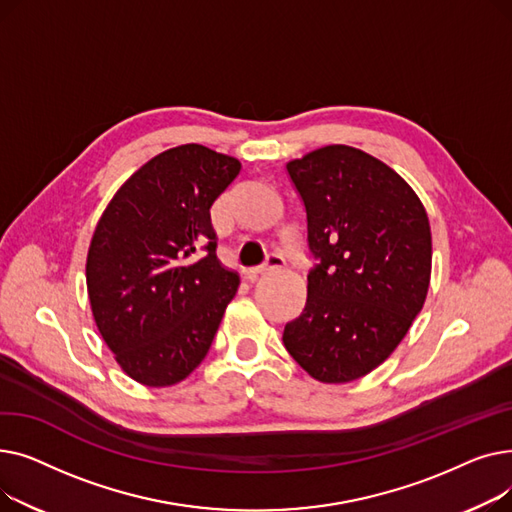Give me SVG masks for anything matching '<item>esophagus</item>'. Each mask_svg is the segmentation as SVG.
<instances>
[{
	"mask_svg": "<svg viewBox=\"0 0 512 512\" xmlns=\"http://www.w3.org/2000/svg\"><path fill=\"white\" fill-rule=\"evenodd\" d=\"M284 263H286V257H284L282 253L274 251V253L267 255L265 263H261V265H257V267H251V270H247L245 274H247V278L253 282V280H257L259 274H265V272H270V270H278V267H282Z\"/></svg>",
	"mask_w": 512,
	"mask_h": 512,
	"instance_id": "34e87169",
	"label": "esophagus"
}]
</instances>
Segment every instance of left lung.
Wrapping results in <instances>:
<instances>
[{"label": "left lung", "instance_id": "8db88e82", "mask_svg": "<svg viewBox=\"0 0 512 512\" xmlns=\"http://www.w3.org/2000/svg\"><path fill=\"white\" fill-rule=\"evenodd\" d=\"M307 213L303 313L284 346L311 378L353 382L390 357L423 307L432 232L413 188L392 168L346 145L286 164Z\"/></svg>", "mask_w": 512, "mask_h": 512}]
</instances>
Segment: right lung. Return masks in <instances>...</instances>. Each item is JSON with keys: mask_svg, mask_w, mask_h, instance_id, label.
Listing matches in <instances>:
<instances>
[{"mask_svg": "<svg viewBox=\"0 0 512 512\" xmlns=\"http://www.w3.org/2000/svg\"><path fill=\"white\" fill-rule=\"evenodd\" d=\"M238 172L234 157L180 145L134 172L103 211L87 257L89 301L132 380L172 386L205 359L238 288L215 257L209 207Z\"/></svg>", "mask_w": 512, "mask_h": 512, "instance_id": "1", "label": "right lung"}]
</instances>
